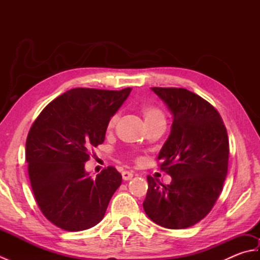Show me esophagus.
Wrapping results in <instances>:
<instances>
[{"instance_id": "obj_1", "label": "esophagus", "mask_w": 260, "mask_h": 260, "mask_svg": "<svg viewBox=\"0 0 260 260\" xmlns=\"http://www.w3.org/2000/svg\"><path fill=\"white\" fill-rule=\"evenodd\" d=\"M121 176H123V180L124 181H128V180H131L132 178H133L134 174L132 173V172H128V171H124V172L121 173Z\"/></svg>"}]
</instances>
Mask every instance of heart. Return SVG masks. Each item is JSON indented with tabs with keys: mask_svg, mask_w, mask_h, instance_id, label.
Returning <instances> with one entry per match:
<instances>
[{
	"mask_svg": "<svg viewBox=\"0 0 260 260\" xmlns=\"http://www.w3.org/2000/svg\"><path fill=\"white\" fill-rule=\"evenodd\" d=\"M142 113H143V116H144L145 124L153 123V121H158V120L165 121L164 114L158 108H156V107L145 106V107H143ZM117 120H118V115L115 114L113 117L110 118L109 121H108V127H109V128H113V127L116 124V121H117Z\"/></svg>",
	"mask_w": 260,
	"mask_h": 260,
	"instance_id": "1",
	"label": "heart"
}]
</instances>
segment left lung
<instances>
[{
    "mask_svg": "<svg viewBox=\"0 0 260 260\" xmlns=\"http://www.w3.org/2000/svg\"><path fill=\"white\" fill-rule=\"evenodd\" d=\"M151 89L172 114V126L158 153L168 185L147 176L143 208L153 222L184 229L211 211L228 172L229 140L221 116L211 104L184 88Z\"/></svg>",
    "mask_w": 260,
    "mask_h": 260,
    "instance_id": "obj_1",
    "label": "left lung"
}]
</instances>
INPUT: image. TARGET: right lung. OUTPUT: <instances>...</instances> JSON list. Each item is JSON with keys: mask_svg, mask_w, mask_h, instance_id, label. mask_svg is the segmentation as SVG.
Listing matches in <instances>:
<instances>
[{"mask_svg": "<svg viewBox=\"0 0 260 260\" xmlns=\"http://www.w3.org/2000/svg\"><path fill=\"white\" fill-rule=\"evenodd\" d=\"M131 91L74 88L48 104L31 126L25 159L32 191L57 227L81 231L103 220L121 174L108 167L92 179L85 163L88 151L104 143L109 119Z\"/></svg>", "mask_w": 260, "mask_h": 260, "instance_id": "add662e5", "label": "right lung"}]
</instances>
